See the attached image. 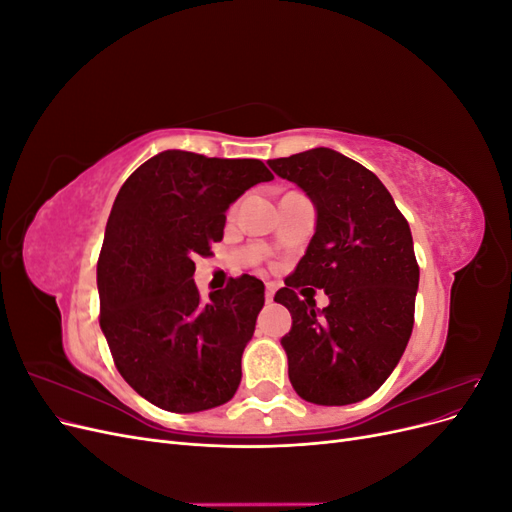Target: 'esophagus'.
<instances>
[{
    "instance_id": "esophagus-1",
    "label": "esophagus",
    "mask_w": 512,
    "mask_h": 512,
    "mask_svg": "<svg viewBox=\"0 0 512 512\" xmlns=\"http://www.w3.org/2000/svg\"><path fill=\"white\" fill-rule=\"evenodd\" d=\"M273 294H275V284L267 282V290H265V297H267V303L273 301Z\"/></svg>"
}]
</instances>
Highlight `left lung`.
Returning <instances> with one entry per match:
<instances>
[{
    "instance_id": "1",
    "label": "left lung",
    "mask_w": 512,
    "mask_h": 512,
    "mask_svg": "<svg viewBox=\"0 0 512 512\" xmlns=\"http://www.w3.org/2000/svg\"><path fill=\"white\" fill-rule=\"evenodd\" d=\"M316 207V232L275 301L288 307L282 337L288 378L305 401L348 406L374 395L404 354L414 324L418 265L412 232L382 181L342 153L316 147L269 160ZM330 294L315 309L294 289Z\"/></svg>"
}]
</instances>
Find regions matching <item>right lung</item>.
Returning a JSON list of instances; mask_svg holds the SVG:
<instances>
[{
	"label": "right lung",
	"mask_w": 512,
	"mask_h": 512,
	"mask_svg": "<svg viewBox=\"0 0 512 512\" xmlns=\"http://www.w3.org/2000/svg\"><path fill=\"white\" fill-rule=\"evenodd\" d=\"M271 179L260 160L168 149L121 185L98 258L100 327L123 380L153 406L200 412L237 393L265 284L230 277L203 301L194 258L222 241L226 209Z\"/></svg>",
	"instance_id": "add662e5"
}]
</instances>
